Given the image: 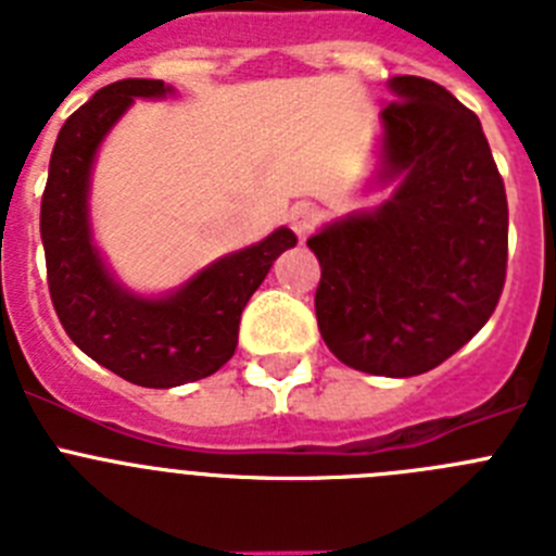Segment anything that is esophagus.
Listing matches in <instances>:
<instances>
[{
	"mask_svg": "<svg viewBox=\"0 0 556 556\" xmlns=\"http://www.w3.org/2000/svg\"><path fill=\"white\" fill-rule=\"evenodd\" d=\"M320 219H323V211L317 208V205L303 203V205H298V208L292 211V217H289V225H292V230L298 236H301V239H306V236L312 233V230L317 228V225H320Z\"/></svg>",
	"mask_w": 556,
	"mask_h": 556,
	"instance_id": "1",
	"label": "esophagus"
}]
</instances>
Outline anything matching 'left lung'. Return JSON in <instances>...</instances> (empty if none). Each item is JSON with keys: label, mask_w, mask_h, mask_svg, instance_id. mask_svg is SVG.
Returning a JSON list of instances; mask_svg holds the SVG:
<instances>
[{"label": "left lung", "mask_w": 556, "mask_h": 556, "mask_svg": "<svg viewBox=\"0 0 556 556\" xmlns=\"http://www.w3.org/2000/svg\"><path fill=\"white\" fill-rule=\"evenodd\" d=\"M384 175L395 194L308 239L317 326L339 362L409 378L490 320L507 281V191L479 116L434 80L392 77Z\"/></svg>", "instance_id": "obj_1"}]
</instances>
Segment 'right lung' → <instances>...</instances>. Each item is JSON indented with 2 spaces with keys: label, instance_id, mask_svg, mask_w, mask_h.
Returning a JSON list of instances; mask_svg holds the SVG:
<instances>
[{
  "label": "right lung",
  "instance_id": "1",
  "mask_svg": "<svg viewBox=\"0 0 556 556\" xmlns=\"http://www.w3.org/2000/svg\"><path fill=\"white\" fill-rule=\"evenodd\" d=\"M164 80H119L100 88L58 132L41 198V239L49 298L68 339L111 372L139 387L166 390L217 372L233 356L239 317L250 294L287 248L289 228L225 255L164 301H144L116 287L91 248L88 172L113 122L132 97H161Z\"/></svg>",
  "mask_w": 556,
  "mask_h": 556
}]
</instances>
